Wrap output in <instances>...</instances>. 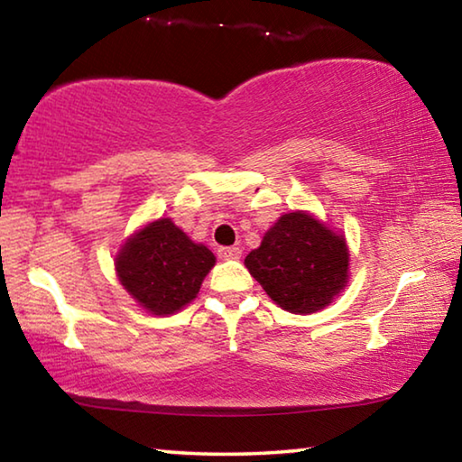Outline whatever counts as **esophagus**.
<instances>
[{"label":"esophagus","mask_w":462,"mask_h":462,"mask_svg":"<svg viewBox=\"0 0 462 462\" xmlns=\"http://www.w3.org/2000/svg\"><path fill=\"white\" fill-rule=\"evenodd\" d=\"M242 250L240 246H220L217 248V256H220L222 261H236L240 259Z\"/></svg>","instance_id":"obj_1"}]
</instances>
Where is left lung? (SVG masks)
Masks as SVG:
<instances>
[{"label":"left lung","instance_id":"1","mask_svg":"<svg viewBox=\"0 0 462 462\" xmlns=\"http://www.w3.org/2000/svg\"><path fill=\"white\" fill-rule=\"evenodd\" d=\"M346 238L303 209L289 212L264 232L245 264L273 301L291 314H314L348 283Z\"/></svg>","mask_w":462,"mask_h":462}]
</instances>
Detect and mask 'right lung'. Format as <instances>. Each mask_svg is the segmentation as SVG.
<instances>
[{
    "label": "right lung",
    "instance_id": "add662e5",
    "mask_svg": "<svg viewBox=\"0 0 462 462\" xmlns=\"http://www.w3.org/2000/svg\"><path fill=\"white\" fill-rule=\"evenodd\" d=\"M214 264L212 250L193 242L171 217L136 230L114 259L122 287L152 316L177 314L191 303Z\"/></svg>",
    "mask_w": 462,
    "mask_h": 462
}]
</instances>
